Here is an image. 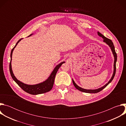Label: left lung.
Here are the masks:
<instances>
[{
  "label": "left lung",
  "instance_id": "left-lung-1",
  "mask_svg": "<svg viewBox=\"0 0 126 126\" xmlns=\"http://www.w3.org/2000/svg\"><path fill=\"white\" fill-rule=\"evenodd\" d=\"M98 35L99 36L103 38V39H104L103 41L104 42H105L106 44H107L109 46V47L111 48V49L112 51V53L113 54V55H114V72H113V75L111 78V79L110 80V81L108 82L106 85H105L104 86L99 88V89H95V90H87V89H83V88H82L81 87H80L79 86H78L75 83V82L74 81L73 79H72V81H73V83L75 86V87L78 89V90L81 91V92H85V93H98V92H99L100 91H102V90L105 88L108 85L109 83H110L113 80V79H114V76L115 75V74H116V62H117V53L115 51V47L114 46V44H113V43L112 42V40L107 38V37H105L101 33H100L99 32H98Z\"/></svg>",
  "mask_w": 126,
  "mask_h": 126
}]
</instances>
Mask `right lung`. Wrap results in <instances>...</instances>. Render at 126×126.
Instances as JSON below:
<instances>
[{"instance_id": "1", "label": "right lung", "mask_w": 126, "mask_h": 126, "mask_svg": "<svg viewBox=\"0 0 126 126\" xmlns=\"http://www.w3.org/2000/svg\"><path fill=\"white\" fill-rule=\"evenodd\" d=\"M32 34H30L29 36H31ZM22 38L19 39L18 41H17L15 46L13 47V48H12L11 52V54H10L11 60H10V62L9 63V71H10V75H11L12 79L18 85V86L22 90H23L25 92H26L29 94H30L32 95H38V94L45 93L50 91L53 86L54 82L55 77L56 74L57 72L58 69L61 67L62 64L63 63H65V62H62L60 63V64H59L58 65H57L55 67L53 71H52V72L51 73V74L50 75V76L49 77V78L46 81H45L41 83L36 84V85H30L25 84L20 82V81L16 79V78L15 77V76L14 75V74L13 73L12 68H11V60H12V53H13V51L14 49L16 46L17 44L19 42V41H20L22 40Z\"/></svg>"}]
</instances>
